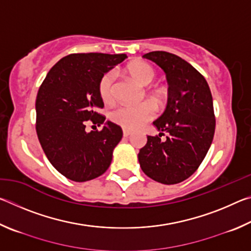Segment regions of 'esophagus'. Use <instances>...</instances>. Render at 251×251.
Segmentation results:
<instances>
[{"instance_id":"esophagus-1","label":"esophagus","mask_w":251,"mask_h":251,"mask_svg":"<svg viewBox=\"0 0 251 251\" xmlns=\"http://www.w3.org/2000/svg\"><path fill=\"white\" fill-rule=\"evenodd\" d=\"M131 134V131L129 129L127 128H123V135L125 136V137H127V136H129Z\"/></svg>"}]
</instances>
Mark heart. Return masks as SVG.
<instances>
[{
  "label": "heart",
  "instance_id": "b5f03b06",
  "mask_svg": "<svg viewBox=\"0 0 251 251\" xmlns=\"http://www.w3.org/2000/svg\"><path fill=\"white\" fill-rule=\"evenodd\" d=\"M127 73L142 86L151 85L156 77V72L146 62L137 61L127 66ZM114 80L113 72L105 73L99 83V93L104 103H112L114 100ZM155 106L151 101L137 105H121L110 113V120L115 124L127 129H136L151 121L155 116Z\"/></svg>",
  "mask_w": 251,
  "mask_h": 251
}]
</instances>
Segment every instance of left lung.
Returning <instances> with one entry per match:
<instances>
[{"label": "left lung", "instance_id": "1", "mask_svg": "<svg viewBox=\"0 0 251 251\" xmlns=\"http://www.w3.org/2000/svg\"><path fill=\"white\" fill-rule=\"evenodd\" d=\"M165 72L168 100L152 123L161 133L147 136L138 154L142 171L161 184L184 181L197 171L212 143L216 120L210 88L203 76L175 54L155 50L143 55ZM164 132L166 141L160 139Z\"/></svg>", "mask_w": 251, "mask_h": 251}]
</instances>
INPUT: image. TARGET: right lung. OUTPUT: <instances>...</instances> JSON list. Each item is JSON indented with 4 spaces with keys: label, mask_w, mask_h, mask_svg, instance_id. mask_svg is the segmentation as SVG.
Returning a JSON list of instances; mask_svg holds the SVG:
<instances>
[{
    "label": "right lung",
    "mask_w": 251,
    "mask_h": 251,
    "mask_svg": "<svg viewBox=\"0 0 251 251\" xmlns=\"http://www.w3.org/2000/svg\"><path fill=\"white\" fill-rule=\"evenodd\" d=\"M126 57L70 54L50 70L41 85L35 103L37 137L50 163L71 180L94 179L112 163L114 148L123 137L121 126L107 121L100 131L85 128L88 121L97 126L105 122L97 113L104 107L100 79Z\"/></svg>",
    "instance_id": "add662e5"
}]
</instances>
